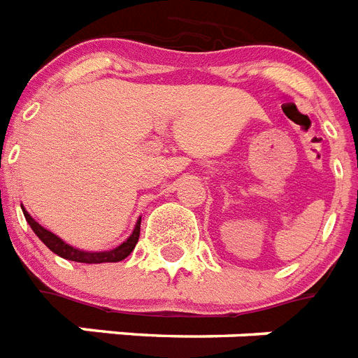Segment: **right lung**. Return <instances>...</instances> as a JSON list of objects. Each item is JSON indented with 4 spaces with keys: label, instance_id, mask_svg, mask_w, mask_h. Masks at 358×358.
<instances>
[{
    "label": "right lung",
    "instance_id": "obj_1",
    "mask_svg": "<svg viewBox=\"0 0 358 358\" xmlns=\"http://www.w3.org/2000/svg\"><path fill=\"white\" fill-rule=\"evenodd\" d=\"M24 216L27 220V224L31 225V229L34 231V234L38 236L42 242H44L48 248H50L53 253H57L59 257L66 260H73V262H85V264H99V262H120V260H124L125 257L131 255V251L134 250V245L138 242V236H140V220L136 222L134 225L133 233L129 234V238L122 242L120 245H116L114 250H107V251H85V250H79V248H73V245L66 244L64 240L59 238L55 233H51L48 229H44L42 225L36 222V220L31 216L24 207Z\"/></svg>",
    "mask_w": 358,
    "mask_h": 358
}]
</instances>
